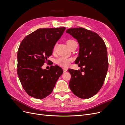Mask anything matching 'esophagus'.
Segmentation results:
<instances>
[{
  "label": "esophagus",
  "mask_w": 125,
  "mask_h": 125,
  "mask_svg": "<svg viewBox=\"0 0 125 125\" xmlns=\"http://www.w3.org/2000/svg\"><path fill=\"white\" fill-rule=\"evenodd\" d=\"M67 68H63V72L65 73V72H66L67 71Z\"/></svg>",
  "instance_id": "34e87169"
}]
</instances>
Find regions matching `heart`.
<instances>
[{
  "label": "heart",
  "mask_w": 125,
  "mask_h": 125,
  "mask_svg": "<svg viewBox=\"0 0 125 125\" xmlns=\"http://www.w3.org/2000/svg\"><path fill=\"white\" fill-rule=\"evenodd\" d=\"M66 43L70 48H71L75 44H77L76 42L72 39H69L67 40ZM55 49H56V46L54 47V48H53L54 51H55ZM71 61H72V59L71 58H68L66 57H59L56 60V62L60 66L66 67H68L69 65V64Z\"/></svg>",
  "instance_id": "1"
}]
</instances>
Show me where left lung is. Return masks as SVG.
<instances>
[{"label":"left lung","instance_id":"1","mask_svg":"<svg viewBox=\"0 0 125 125\" xmlns=\"http://www.w3.org/2000/svg\"><path fill=\"white\" fill-rule=\"evenodd\" d=\"M66 32L78 41L80 49L75 63L83 68L68 69L69 88L78 97L89 99L99 91L104 82L108 67L106 46L99 35L90 30L71 28Z\"/></svg>","mask_w":125,"mask_h":125}]
</instances>
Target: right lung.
I'll return each instance as SVG.
<instances>
[{
	"label": "right lung",
	"mask_w": 125,
	"mask_h": 125,
	"mask_svg": "<svg viewBox=\"0 0 125 125\" xmlns=\"http://www.w3.org/2000/svg\"><path fill=\"white\" fill-rule=\"evenodd\" d=\"M66 28L39 29L25 36L18 51L17 73L22 87L30 96L43 99L52 92L62 68L51 66L49 70L42 67L48 62L54 47Z\"/></svg>",
	"instance_id": "obj_1"
}]
</instances>
